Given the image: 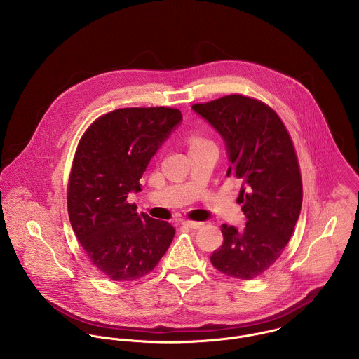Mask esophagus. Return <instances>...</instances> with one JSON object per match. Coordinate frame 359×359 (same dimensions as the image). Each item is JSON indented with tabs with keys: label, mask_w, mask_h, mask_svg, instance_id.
<instances>
[{
	"label": "esophagus",
	"mask_w": 359,
	"mask_h": 359,
	"mask_svg": "<svg viewBox=\"0 0 359 359\" xmlns=\"http://www.w3.org/2000/svg\"><path fill=\"white\" fill-rule=\"evenodd\" d=\"M182 226L189 229V230H198L201 229L203 224L202 223H198V222H182Z\"/></svg>",
	"instance_id": "34e87169"
}]
</instances>
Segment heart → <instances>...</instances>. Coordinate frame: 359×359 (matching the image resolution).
<instances>
[{"label": "heart", "instance_id": "obj_1", "mask_svg": "<svg viewBox=\"0 0 359 359\" xmlns=\"http://www.w3.org/2000/svg\"><path fill=\"white\" fill-rule=\"evenodd\" d=\"M203 142H206V140L199 137V136H192L191 137V146H195V144H199V143H203Z\"/></svg>", "mask_w": 359, "mask_h": 359}]
</instances>
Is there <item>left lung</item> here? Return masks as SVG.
Instances as JSON below:
<instances>
[{
  "label": "left lung",
  "mask_w": 359,
  "mask_h": 359,
  "mask_svg": "<svg viewBox=\"0 0 359 359\" xmlns=\"http://www.w3.org/2000/svg\"><path fill=\"white\" fill-rule=\"evenodd\" d=\"M192 110L223 139L227 175L242 181L246 224L222 226L223 245L210 260L223 274L250 280L267 270L291 238L302 206V182L291 137L264 103L231 95Z\"/></svg>",
  "instance_id": "obj_1"
}]
</instances>
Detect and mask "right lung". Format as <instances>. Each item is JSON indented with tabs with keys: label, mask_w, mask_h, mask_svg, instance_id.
<instances>
[{
	"label": "right lung",
	"mask_w": 359,
	"mask_h": 359,
	"mask_svg": "<svg viewBox=\"0 0 359 359\" xmlns=\"http://www.w3.org/2000/svg\"><path fill=\"white\" fill-rule=\"evenodd\" d=\"M181 122L177 109H120L95 121L78 144L69 222L90 262L114 281L150 273L174 238L170 223L137 215L126 198L140 192L151 157Z\"/></svg>",
	"instance_id": "add662e5"
}]
</instances>
